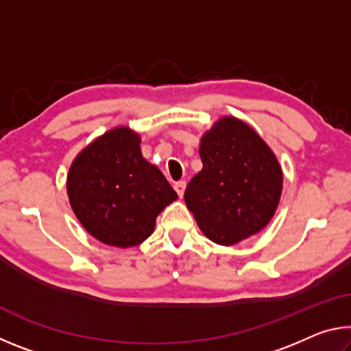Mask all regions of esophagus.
<instances>
[{
    "mask_svg": "<svg viewBox=\"0 0 351 351\" xmlns=\"http://www.w3.org/2000/svg\"><path fill=\"white\" fill-rule=\"evenodd\" d=\"M175 190H176V193L180 195V198H182V195H184V190H186V181H178V182H175Z\"/></svg>",
    "mask_w": 351,
    "mask_h": 351,
    "instance_id": "obj_1",
    "label": "esophagus"
}]
</instances>
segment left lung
Listing matches in <instances>:
<instances>
[{
	"label": "left lung",
	"instance_id": "left-lung-1",
	"mask_svg": "<svg viewBox=\"0 0 351 351\" xmlns=\"http://www.w3.org/2000/svg\"><path fill=\"white\" fill-rule=\"evenodd\" d=\"M203 170L187 184L184 199L203 234L235 245L260 232L282 195V169L263 139L235 117H223L199 145Z\"/></svg>",
	"mask_w": 351,
	"mask_h": 351
}]
</instances>
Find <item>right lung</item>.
Segmentation results:
<instances>
[{"label": "right lung", "mask_w": 351, "mask_h": 351, "mask_svg": "<svg viewBox=\"0 0 351 351\" xmlns=\"http://www.w3.org/2000/svg\"><path fill=\"white\" fill-rule=\"evenodd\" d=\"M141 139L114 128L75 158L68 197L83 228L105 245L136 246L150 237L156 217L178 195L141 153Z\"/></svg>", "instance_id": "obj_1"}]
</instances>
